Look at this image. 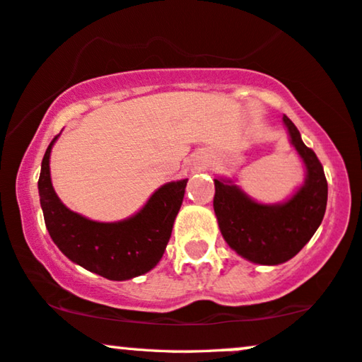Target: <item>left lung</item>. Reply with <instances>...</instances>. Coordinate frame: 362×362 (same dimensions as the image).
Here are the masks:
<instances>
[{
	"instance_id": "obj_1",
	"label": "left lung",
	"mask_w": 362,
	"mask_h": 362,
	"mask_svg": "<svg viewBox=\"0 0 362 362\" xmlns=\"http://www.w3.org/2000/svg\"><path fill=\"white\" fill-rule=\"evenodd\" d=\"M291 145L306 166L305 185L284 204L252 201L230 181L214 180V212L227 244L244 259L279 265L303 249L323 221L328 182L318 156L301 141L298 128L284 115Z\"/></svg>"
}]
</instances>
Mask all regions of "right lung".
Instances as JSON below:
<instances>
[{
	"mask_svg": "<svg viewBox=\"0 0 362 362\" xmlns=\"http://www.w3.org/2000/svg\"><path fill=\"white\" fill-rule=\"evenodd\" d=\"M56 140L54 136L44 153L37 181L44 222L54 244L74 264L108 280H128L150 272L165 254L187 180L161 186L130 219H86L67 209L52 187L49 156Z\"/></svg>",
	"mask_w": 362,
	"mask_h": 362,
	"instance_id": "obj_1",
	"label": "right lung"
}]
</instances>
